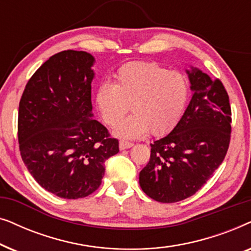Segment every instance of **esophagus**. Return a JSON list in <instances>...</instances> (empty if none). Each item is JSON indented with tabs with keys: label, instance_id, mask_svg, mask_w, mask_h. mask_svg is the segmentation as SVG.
Listing matches in <instances>:
<instances>
[{
	"label": "esophagus",
	"instance_id": "34e87169",
	"mask_svg": "<svg viewBox=\"0 0 251 251\" xmlns=\"http://www.w3.org/2000/svg\"><path fill=\"white\" fill-rule=\"evenodd\" d=\"M133 144L130 143V142H126V140H121L119 144V147L120 150L123 151V150H126V149H130V147H132Z\"/></svg>",
	"mask_w": 251,
	"mask_h": 251
}]
</instances>
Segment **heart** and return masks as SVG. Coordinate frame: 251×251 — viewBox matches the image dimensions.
I'll return each mask as SVG.
<instances>
[{
    "label": "heart",
    "mask_w": 251,
    "mask_h": 251,
    "mask_svg": "<svg viewBox=\"0 0 251 251\" xmlns=\"http://www.w3.org/2000/svg\"><path fill=\"white\" fill-rule=\"evenodd\" d=\"M116 83L102 82L95 102L107 126H114L132 106L134 114L116 126L114 133L137 138L150 131L162 136L183 118L190 98V82L185 74L169 71L156 63L132 61L115 74Z\"/></svg>",
    "instance_id": "1"
}]
</instances>
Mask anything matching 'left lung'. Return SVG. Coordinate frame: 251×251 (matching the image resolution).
Instances as JSON below:
<instances>
[{"mask_svg":"<svg viewBox=\"0 0 251 251\" xmlns=\"http://www.w3.org/2000/svg\"><path fill=\"white\" fill-rule=\"evenodd\" d=\"M193 96L169 135L151 144L149 163L139 174L153 200L173 203L197 193L221 166L231 139V105L221 80L192 67Z\"/></svg>","mask_w":251,"mask_h":251,"instance_id":"left-lung-1","label":"left lung"}]
</instances>
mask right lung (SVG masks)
Here are the masks:
<instances>
[{
  "instance_id": "add662e5",
  "label": "right lung",
  "mask_w": 251,
  "mask_h": 251,
  "mask_svg": "<svg viewBox=\"0 0 251 251\" xmlns=\"http://www.w3.org/2000/svg\"><path fill=\"white\" fill-rule=\"evenodd\" d=\"M94 63L85 51L53 54L29 78L19 102L20 155L34 179L59 198L94 193L105 161L119 152V140L94 120Z\"/></svg>"
}]
</instances>
